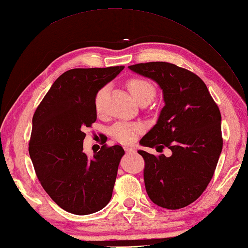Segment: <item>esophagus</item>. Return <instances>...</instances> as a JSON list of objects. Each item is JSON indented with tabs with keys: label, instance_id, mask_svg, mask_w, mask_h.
<instances>
[{
	"label": "esophagus",
	"instance_id": "obj_1",
	"mask_svg": "<svg viewBox=\"0 0 248 248\" xmlns=\"http://www.w3.org/2000/svg\"><path fill=\"white\" fill-rule=\"evenodd\" d=\"M124 150H125V152H128V154H132V152H134V151H135V148H134V147L124 146Z\"/></svg>",
	"mask_w": 248,
	"mask_h": 248
}]
</instances>
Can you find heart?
<instances>
[{"label":"heart","instance_id":"obj_1","mask_svg":"<svg viewBox=\"0 0 248 248\" xmlns=\"http://www.w3.org/2000/svg\"><path fill=\"white\" fill-rule=\"evenodd\" d=\"M127 88L129 89L130 93L136 101H140V100H150L155 97V86L154 83L149 80H146L143 78H132L125 83ZM107 93V87L100 88L94 97V108L98 112H101L103 108V99ZM143 131V125L138 123H120L115 124L112 128H110L109 132L113 138L124 144H129L136 139L139 133Z\"/></svg>","mask_w":248,"mask_h":248}]
</instances>
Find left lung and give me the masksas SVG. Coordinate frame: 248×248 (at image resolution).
Segmentation results:
<instances>
[{
	"label": "left lung",
	"instance_id": "left-lung-1",
	"mask_svg": "<svg viewBox=\"0 0 248 248\" xmlns=\"http://www.w3.org/2000/svg\"><path fill=\"white\" fill-rule=\"evenodd\" d=\"M149 78L163 91L165 107L157 123L140 144L170 156L144 150V180L152 202L176 210L194 202L211 181L223 149L217 104L204 82L192 71L165 62L129 66Z\"/></svg>",
	"mask_w": 248,
	"mask_h": 248
}]
</instances>
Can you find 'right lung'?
<instances>
[{"instance_id": "1", "label": "right lung", "mask_w": 248, "mask_h": 248, "mask_svg": "<svg viewBox=\"0 0 248 248\" xmlns=\"http://www.w3.org/2000/svg\"><path fill=\"white\" fill-rule=\"evenodd\" d=\"M124 66L76 68L62 73L33 116L29 152L37 178L65 211L87 215L112 198L123 147L103 145L93 156L83 152L84 130L97 119L94 97Z\"/></svg>"}]
</instances>
